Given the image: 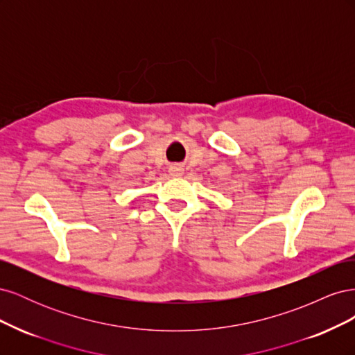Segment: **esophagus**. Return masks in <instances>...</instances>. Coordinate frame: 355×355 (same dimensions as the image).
Instances as JSON below:
<instances>
[{"instance_id": "obj_1", "label": "esophagus", "mask_w": 355, "mask_h": 355, "mask_svg": "<svg viewBox=\"0 0 355 355\" xmlns=\"http://www.w3.org/2000/svg\"><path fill=\"white\" fill-rule=\"evenodd\" d=\"M168 173H170L171 176L179 178V176L184 175V170H182V167H179V166H170V168H168Z\"/></svg>"}]
</instances>
